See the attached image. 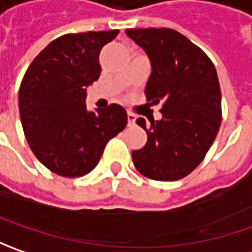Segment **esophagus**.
Returning a JSON list of instances; mask_svg holds the SVG:
<instances>
[{
    "label": "esophagus",
    "instance_id": "34e87169",
    "mask_svg": "<svg viewBox=\"0 0 252 252\" xmlns=\"http://www.w3.org/2000/svg\"><path fill=\"white\" fill-rule=\"evenodd\" d=\"M134 122H136V115H134V113H131V112H129V113H127V125L131 126V125H134Z\"/></svg>",
    "mask_w": 252,
    "mask_h": 252
}]
</instances>
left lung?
I'll use <instances>...</instances> for the list:
<instances>
[{
	"label": "left lung",
	"mask_w": 252,
	"mask_h": 252,
	"mask_svg": "<svg viewBox=\"0 0 252 252\" xmlns=\"http://www.w3.org/2000/svg\"><path fill=\"white\" fill-rule=\"evenodd\" d=\"M149 54L151 71L146 99L161 103V121L136 123L147 143L131 153L146 178L177 181L203 161L221 123V92L215 64L187 36L168 28L126 29Z\"/></svg>",
	"instance_id": "obj_1"
}]
</instances>
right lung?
<instances>
[{
  "instance_id": "1",
  "label": "right lung",
  "mask_w": 252,
  "mask_h": 252,
  "mask_svg": "<svg viewBox=\"0 0 252 252\" xmlns=\"http://www.w3.org/2000/svg\"><path fill=\"white\" fill-rule=\"evenodd\" d=\"M118 29L67 33L46 46L28 67L19 87L25 137L36 158L65 178L98 165L108 141L127 125L121 105L87 111V87L101 74L99 53Z\"/></svg>"
}]
</instances>
